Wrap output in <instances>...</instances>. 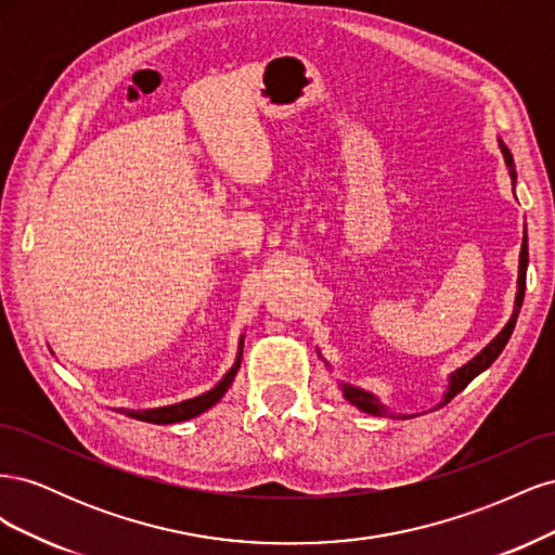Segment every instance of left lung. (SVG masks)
Wrapping results in <instances>:
<instances>
[{
  "label": "left lung",
  "mask_w": 555,
  "mask_h": 555,
  "mask_svg": "<svg viewBox=\"0 0 555 555\" xmlns=\"http://www.w3.org/2000/svg\"><path fill=\"white\" fill-rule=\"evenodd\" d=\"M500 150H502V155H505V162H507V166H509L512 182H516V169H514V159H512L509 147L500 141ZM526 271H528V238L524 236V245H520V257H518V292H516L514 312H512V317H509V322L505 324V328H502L489 345H486V347L479 351V354H477L473 361L465 363L463 367H459V371L449 377V389H447V393H444L442 405H447V402H449L453 396L461 393V391L465 389V386H467L469 382H473L479 373H483L486 367H489V365L500 357V351L505 349L507 340L512 338V331H514V326H516V317H518V312H520V306H524ZM343 393H345V398L351 402V405H357L359 410H363V412H367V414H375V416H386V414H389L373 393H367V391H363V389H357V386L343 384ZM402 418H405V416H402Z\"/></svg>",
  "instance_id": "1"
}]
</instances>
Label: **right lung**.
Listing matches in <instances>:
<instances>
[{"mask_svg":"<svg viewBox=\"0 0 555 555\" xmlns=\"http://www.w3.org/2000/svg\"><path fill=\"white\" fill-rule=\"evenodd\" d=\"M243 338L238 345V359L233 363L231 371L222 377L220 384H215V389H210L204 396H196L190 400L176 402V405H166V408H155V410H143V412H133V410H122L127 416L139 418V422H147V424H176V422H188L192 416H198L201 412L210 410L215 402H220V398L227 393V389L231 386L233 377H236L238 367H241V359H243Z\"/></svg>","mask_w":555,"mask_h":555,"instance_id":"add662e5","label":"right lung"}]
</instances>
